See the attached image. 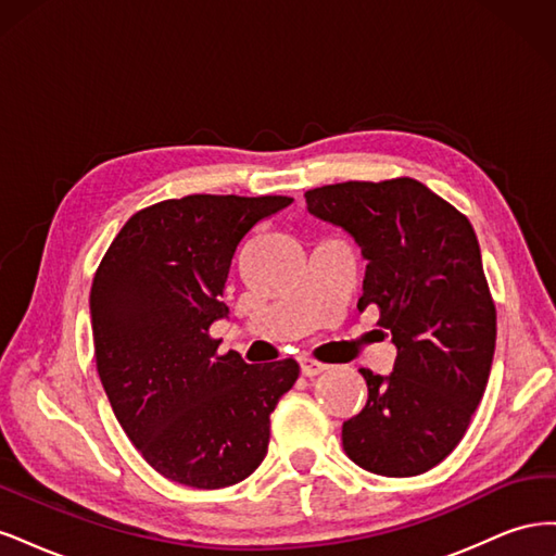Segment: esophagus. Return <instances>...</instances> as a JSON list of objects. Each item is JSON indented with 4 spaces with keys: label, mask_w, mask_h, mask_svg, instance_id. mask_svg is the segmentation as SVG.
<instances>
[{
    "label": "esophagus",
    "mask_w": 556,
    "mask_h": 556,
    "mask_svg": "<svg viewBox=\"0 0 556 556\" xmlns=\"http://www.w3.org/2000/svg\"><path fill=\"white\" fill-rule=\"evenodd\" d=\"M327 368H329L327 364L317 362V359H311V357H304V359H301V374H304L306 378H313V376L325 374Z\"/></svg>",
    "instance_id": "34e87169"
}]
</instances>
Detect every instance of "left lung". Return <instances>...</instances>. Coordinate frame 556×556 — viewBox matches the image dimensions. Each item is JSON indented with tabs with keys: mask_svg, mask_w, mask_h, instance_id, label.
<instances>
[{
	"mask_svg": "<svg viewBox=\"0 0 556 556\" xmlns=\"http://www.w3.org/2000/svg\"><path fill=\"white\" fill-rule=\"evenodd\" d=\"M308 211L343 227L366 260L357 308L392 331L390 376L359 368L368 399L343 450L371 473L410 478L459 445L490 380L496 306L468 217L415 178L308 190Z\"/></svg>",
	"mask_w": 556,
	"mask_h": 556,
	"instance_id": "left-lung-1",
	"label": "left lung"
}]
</instances>
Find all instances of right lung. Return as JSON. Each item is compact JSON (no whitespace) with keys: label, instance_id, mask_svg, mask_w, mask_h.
Wrapping results in <instances>:
<instances>
[{"label":"right lung","instance_id":"add662e5","mask_svg":"<svg viewBox=\"0 0 556 556\" xmlns=\"http://www.w3.org/2000/svg\"><path fill=\"white\" fill-rule=\"evenodd\" d=\"M292 197L190 194L134 213L90 290L97 371L117 422L160 476L197 490L237 484L268 450L294 359L245 364L211 336L245 233Z\"/></svg>","mask_w":556,"mask_h":556}]
</instances>
